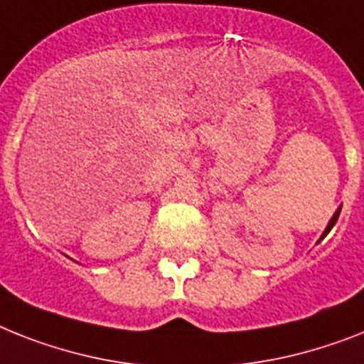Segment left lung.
Wrapping results in <instances>:
<instances>
[{"label":"left lung","mask_w":364,"mask_h":364,"mask_svg":"<svg viewBox=\"0 0 364 364\" xmlns=\"http://www.w3.org/2000/svg\"><path fill=\"white\" fill-rule=\"evenodd\" d=\"M338 214H341V208H338V210H337V212H335V214H333L331 221H329V225H327V227H326V230H323V234H322V238H320V240H323V238H326L327 234H329V230H331V229H333V225L337 223V219H338Z\"/></svg>","instance_id":"1"}]
</instances>
